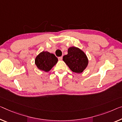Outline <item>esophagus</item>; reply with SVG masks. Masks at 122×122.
I'll return each mask as SVG.
<instances>
[{
    "instance_id": "obj_1",
    "label": "esophagus",
    "mask_w": 122,
    "mask_h": 122,
    "mask_svg": "<svg viewBox=\"0 0 122 122\" xmlns=\"http://www.w3.org/2000/svg\"><path fill=\"white\" fill-rule=\"evenodd\" d=\"M62 59H63V57H62V56H61V57H58V59L60 60V61H61V60H62Z\"/></svg>"
}]
</instances>
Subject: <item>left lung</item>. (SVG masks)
<instances>
[{"label": "left lung", "instance_id": "left-lung-1", "mask_svg": "<svg viewBox=\"0 0 122 122\" xmlns=\"http://www.w3.org/2000/svg\"><path fill=\"white\" fill-rule=\"evenodd\" d=\"M63 60L72 71L78 74L83 72L88 64L85 52L76 47L69 48L67 55L63 56Z\"/></svg>", "mask_w": 122, "mask_h": 122}]
</instances>
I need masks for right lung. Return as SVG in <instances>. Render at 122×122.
Here are the masks:
<instances>
[{"label": "right lung", "instance_id": "1", "mask_svg": "<svg viewBox=\"0 0 122 122\" xmlns=\"http://www.w3.org/2000/svg\"><path fill=\"white\" fill-rule=\"evenodd\" d=\"M58 58L53 53L42 51L35 58V63L40 70L48 72L57 64Z\"/></svg>", "mask_w": 122, "mask_h": 122}]
</instances>
